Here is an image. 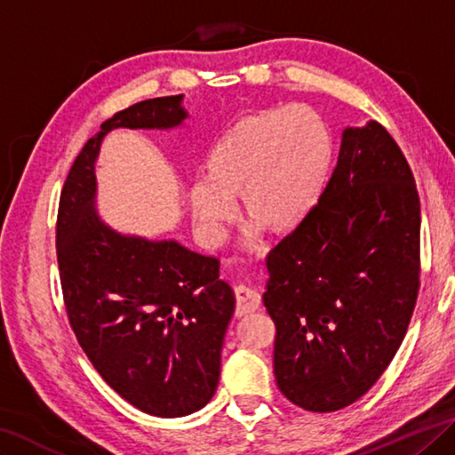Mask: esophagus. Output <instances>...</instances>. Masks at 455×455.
Listing matches in <instances>:
<instances>
[{
	"label": "esophagus",
	"mask_w": 455,
	"mask_h": 455,
	"mask_svg": "<svg viewBox=\"0 0 455 455\" xmlns=\"http://www.w3.org/2000/svg\"><path fill=\"white\" fill-rule=\"evenodd\" d=\"M235 293H236V314L239 315L255 312V309H259V306H261V295H259V291L253 290V287L236 285Z\"/></svg>",
	"instance_id": "obj_1"
}]
</instances>
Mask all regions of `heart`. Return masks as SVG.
<instances>
[{"label":"heart","instance_id":"heart-1","mask_svg":"<svg viewBox=\"0 0 455 455\" xmlns=\"http://www.w3.org/2000/svg\"><path fill=\"white\" fill-rule=\"evenodd\" d=\"M334 160L328 121L312 105L267 107L236 119L202 162L204 180L188 186L192 219L211 244L225 241L241 200L249 216L244 247L265 228H298L318 204Z\"/></svg>","mask_w":455,"mask_h":455}]
</instances>
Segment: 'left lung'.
Here are the masks:
<instances>
[{
    "mask_svg": "<svg viewBox=\"0 0 455 455\" xmlns=\"http://www.w3.org/2000/svg\"><path fill=\"white\" fill-rule=\"evenodd\" d=\"M421 206L377 121L346 127L318 206L267 255L279 391L314 413L360 399L391 364L419 291Z\"/></svg>",
    "mask_w": 455,
    "mask_h": 455,
    "instance_id": "obj_1",
    "label": "left lung"
}]
</instances>
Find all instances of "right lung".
Wrapping results in <instances>:
<instances>
[{"label":"right lung","instance_id":"add662e5","mask_svg":"<svg viewBox=\"0 0 455 455\" xmlns=\"http://www.w3.org/2000/svg\"><path fill=\"white\" fill-rule=\"evenodd\" d=\"M182 100H141L107 119L72 164L56 225L64 304L78 344L115 393L156 417L190 415L212 399L235 291L219 277L216 257L105 222L95 164L113 129L182 125Z\"/></svg>","mask_w":455,"mask_h":455}]
</instances>
